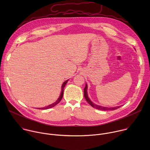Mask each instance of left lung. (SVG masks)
<instances>
[{
  "mask_svg": "<svg viewBox=\"0 0 150 150\" xmlns=\"http://www.w3.org/2000/svg\"><path fill=\"white\" fill-rule=\"evenodd\" d=\"M87 88H88V86L87 84L85 83V87L83 89V92H84V97L85 98V100H87V101L88 103V104H90L93 108H96V109L100 110H103V111H108V110H116L118 108H119L120 106H116V107H113V108H108V107H104V106H101V105H99L98 104H96L94 103H93L91 100L90 99V98L88 97V93H87Z\"/></svg>",
  "mask_w": 150,
  "mask_h": 150,
  "instance_id": "1",
  "label": "left lung"
}]
</instances>
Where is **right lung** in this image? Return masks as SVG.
I'll return each mask as SVG.
<instances>
[{"label":"right lung","instance_id":"right-lung-1","mask_svg":"<svg viewBox=\"0 0 150 150\" xmlns=\"http://www.w3.org/2000/svg\"><path fill=\"white\" fill-rule=\"evenodd\" d=\"M68 81V79L66 81H65V82H64L63 83V84H62V90H61V93H60V96H59V97L57 98V100L54 103H52V104H50V105H47V106H46V107H45V108H38V109L46 110V109H50V108H53V107H54L56 105H57V104L61 101V100H62V97H63V89H64V88H65V85H66V84L67 83Z\"/></svg>","mask_w":150,"mask_h":150}]
</instances>
